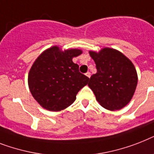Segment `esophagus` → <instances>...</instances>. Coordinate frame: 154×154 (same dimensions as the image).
<instances>
[{
	"instance_id": "1",
	"label": "esophagus",
	"mask_w": 154,
	"mask_h": 154,
	"mask_svg": "<svg viewBox=\"0 0 154 154\" xmlns=\"http://www.w3.org/2000/svg\"><path fill=\"white\" fill-rule=\"evenodd\" d=\"M85 75L88 77V78H90V77H91V73H90V72H87V73H85Z\"/></svg>"
}]
</instances>
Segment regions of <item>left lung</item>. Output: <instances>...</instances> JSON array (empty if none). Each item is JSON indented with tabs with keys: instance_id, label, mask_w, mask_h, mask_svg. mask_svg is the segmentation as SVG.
<instances>
[{
	"instance_id": "1",
	"label": "left lung",
	"mask_w": 154,
	"mask_h": 154,
	"mask_svg": "<svg viewBox=\"0 0 154 154\" xmlns=\"http://www.w3.org/2000/svg\"><path fill=\"white\" fill-rule=\"evenodd\" d=\"M97 72L90 77L88 87L105 109L120 110L133 97L138 84V74L131 60L116 49L104 47L89 51Z\"/></svg>"
}]
</instances>
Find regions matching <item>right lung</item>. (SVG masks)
<instances>
[{"label": "right lung", "instance_id": "1", "mask_svg": "<svg viewBox=\"0 0 154 154\" xmlns=\"http://www.w3.org/2000/svg\"><path fill=\"white\" fill-rule=\"evenodd\" d=\"M82 54L80 49L62 51L57 46L45 50L34 62L28 73L32 97L44 109L60 112L70 106L89 78L79 72L73 58Z\"/></svg>", "mask_w": 154, "mask_h": 154}]
</instances>
